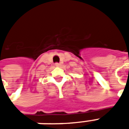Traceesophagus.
<instances>
[{
    "label": "esophagus",
    "instance_id": "obj_1",
    "mask_svg": "<svg viewBox=\"0 0 129 129\" xmlns=\"http://www.w3.org/2000/svg\"><path fill=\"white\" fill-rule=\"evenodd\" d=\"M61 66V64L59 63H55V66H56V67H59V66Z\"/></svg>",
    "mask_w": 129,
    "mask_h": 129
}]
</instances>
